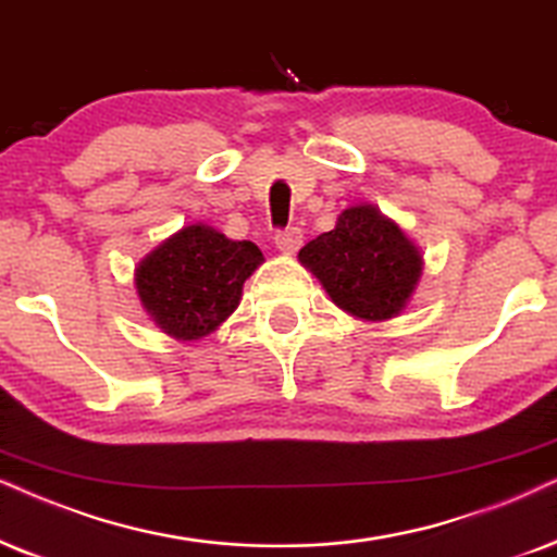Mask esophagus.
<instances>
[{"instance_id": "34e87169", "label": "esophagus", "mask_w": 557, "mask_h": 557, "mask_svg": "<svg viewBox=\"0 0 557 557\" xmlns=\"http://www.w3.org/2000/svg\"><path fill=\"white\" fill-rule=\"evenodd\" d=\"M302 244V231L300 228H285L274 234V246H277L283 255H295Z\"/></svg>"}]
</instances>
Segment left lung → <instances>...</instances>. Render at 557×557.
Returning <instances> with one entry per match:
<instances>
[{
    "mask_svg": "<svg viewBox=\"0 0 557 557\" xmlns=\"http://www.w3.org/2000/svg\"><path fill=\"white\" fill-rule=\"evenodd\" d=\"M298 259L342 311L372 323L404 311L424 270L417 244L364 202L342 210L336 226L302 246Z\"/></svg>",
    "mask_w": 557,
    "mask_h": 557,
    "instance_id": "left-lung-1",
    "label": "left lung"
}]
</instances>
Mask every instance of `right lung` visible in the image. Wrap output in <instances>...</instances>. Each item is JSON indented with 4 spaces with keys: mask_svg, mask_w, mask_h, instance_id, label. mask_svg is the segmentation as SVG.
I'll use <instances>...</instances> for the list:
<instances>
[{
    "mask_svg": "<svg viewBox=\"0 0 557 557\" xmlns=\"http://www.w3.org/2000/svg\"><path fill=\"white\" fill-rule=\"evenodd\" d=\"M262 262L257 244L231 242L206 223H193L140 259L133 283L144 311L164 334L197 342L236 311L244 283Z\"/></svg>",
    "mask_w": 557,
    "mask_h": 557,
    "instance_id": "right-lung-1",
    "label": "right lung"
}]
</instances>
